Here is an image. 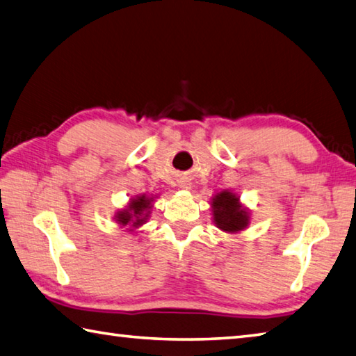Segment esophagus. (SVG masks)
<instances>
[{
    "label": "esophagus",
    "mask_w": 356,
    "mask_h": 356,
    "mask_svg": "<svg viewBox=\"0 0 356 356\" xmlns=\"http://www.w3.org/2000/svg\"><path fill=\"white\" fill-rule=\"evenodd\" d=\"M179 187L181 189H191V183L187 179H183V181H179Z\"/></svg>",
    "instance_id": "obj_1"
}]
</instances>
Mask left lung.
I'll return each mask as SVG.
<instances>
[{
  "instance_id": "obj_1",
  "label": "left lung",
  "mask_w": 356,
  "mask_h": 356,
  "mask_svg": "<svg viewBox=\"0 0 356 356\" xmlns=\"http://www.w3.org/2000/svg\"><path fill=\"white\" fill-rule=\"evenodd\" d=\"M213 223L223 232L237 234L245 231L251 217L246 207L240 203V197L231 191H221L211 200Z\"/></svg>"
}]
</instances>
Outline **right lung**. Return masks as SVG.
Instances as JSON below:
<instances>
[{"mask_svg": "<svg viewBox=\"0 0 356 356\" xmlns=\"http://www.w3.org/2000/svg\"><path fill=\"white\" fill-rule=\"evenodd\" d=\"M156 197H147L145 193L143 195H135L130 198L129 204L124 209H119L115 216L116 223L119 227H125L127 231L135 232L138 227L147 223V220L150 217L153 201Z\"/></svg>", "mask_w": 356, "mask_h": 356, "instance_id": "1", "label": "right lung"}]
</instances>
